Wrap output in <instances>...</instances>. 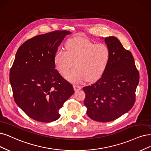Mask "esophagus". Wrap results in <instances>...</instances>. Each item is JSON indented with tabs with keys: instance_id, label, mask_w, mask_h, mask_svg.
Returning <instances> with one entry per match:
<instances>
[{
	"instance_id": "1",
	"label": "esophagus",
	"mask_w": 151,
	"mask_h": 151,
	"mask_svg": "<svg viewBox=\"0 0 151 151\" xmlns=\"http://www.w3.org/2000/svg\"><path fill=\"white\" fill-rule=\"evenodd\" d=\"M73 88H74V90L76 91H78L79 90H81V86H79V85H73Z\"/></svg>"
}]
</instances>
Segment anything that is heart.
<instances>
[{"instance_id": "1", "label": "heart", "mask_w": 151, "mask_h": 151, "mask_svg": "<svg viewBox=\"0 0 151 151\" xmlns=\"http://www.w3.org/2000/svg\"><path fill=\"white\" fill-rule=\"evenodd\" d=\"M66 51L59 50L54 57L55 68L65 74L74 63L75 68L67 73L65 77L72 82L84 80L95 81L107 69L111 60V51L106 45L94 44L88 39L73 38L65 45Z\"/></svg>"}]
</instances>
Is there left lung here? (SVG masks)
Segmentation results:
<instances>
[{
  "label": "left lung",
  "mask_w": 151,
  "mask_h": 151,
  "mask_svg": "<svg viewBox=\"0 0 151 151\" xmlns=\"http://www.w3.org/2000/svg\"><path fill=\"white\" fill-rule=\"evenodd\" d=\"M104 42L111 54L108 68L95 83L83 88L87 115L102 122L118 119L133 107L139 81L131 52L115 37H106Z\"/></svg>",
  "instance_id": "left-lung-1"
}]
</instances>
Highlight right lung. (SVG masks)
I'll list each match as a JSON object with an SVG mask.
<instances>
[{
	"label": "right lung",
	"mask_w": 151,
	"mask_h": 151,
	"mask_svg": "<svg viewBox=\"0 0 151 151\" xmlns=\"http://www.w3.org/2000/svg\"><path fill=\"white\" fill-rule=\"evenodd\" d=\"M56 30L25 42L18 49L10 71L16 104L30 118L42 122L57 120L59 109L75 91L56 70L54 57L66 35Z\"/></svg>",
	"instance_id": "obj_1"
}]
</instances>
